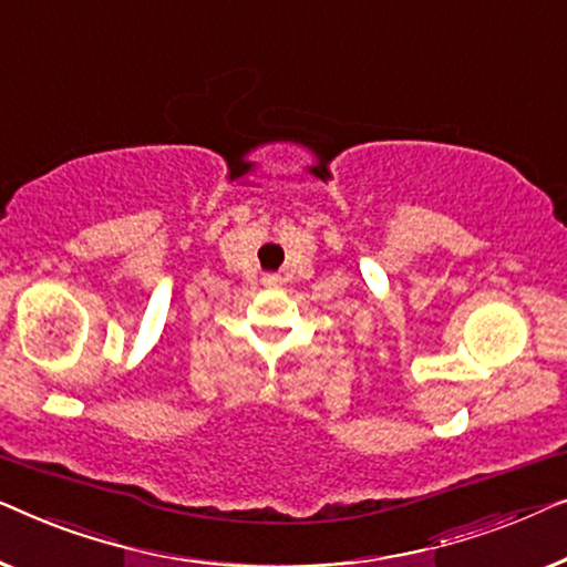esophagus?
<instances>
[{
  "label": "esophagus",
  "instance_id": "1",
  "mask_svg": "<svg viewBox=\"0 0 567 567\" xmlns=\"http://www.w3.org/2000/svg\"><path fill=\"white\" fill-rule=\"evenodd\" d=\"M262 286H266V289H278V286H281V276L266 274L262 276Z\"/></svg>",
  "mask_w": 567,
  "mask_h": 567
}]
</instances>
